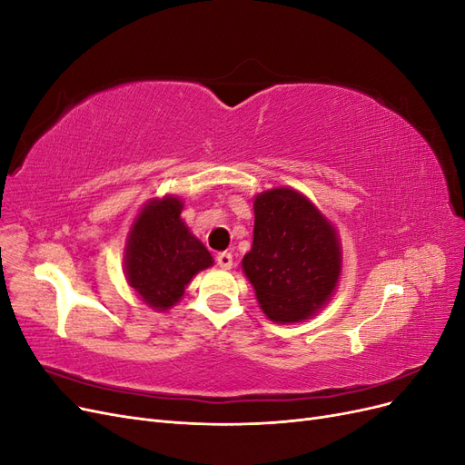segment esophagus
<instances>
[{"instance_id": "34e87169", "label": "esophagus", "mask_w": 465, "mask_h": 465, "mask_svg": "<svg viewBox=\"0 0 465 465\" xmlns=\"http://www.w3.org/2000/svg\"><path fill=\"white\" fill-rule=\"evenodd\" d=\"M217 263H219V267H223V270H231L232 256L229 254V252H221V254L217 256Z\"/></svg>"}]
</instances>
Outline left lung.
<instances>
[{"mask_svg": "<svg viewBox=\"0 0 465 465\" xmlns=\"http://www.w3.org/2000/svg\"><path fill=\"white\" fill-rule=\"evenodd\" d=\"M254 242L244 273L265 316L292 323L326 304L341 267L331 224L291 188L260 193L254 202Z\"/></svg>", "mask_w": 465, "mask_h": 465, "instance_id": "obj_1", "label": "left lung"}]
</instances>
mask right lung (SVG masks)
<instances>
[{
	"mask_svg": "<svg viewBox=\"0 0 465 465\" xmlns=\"http://www.w3.org/2000/svg\"><path fill=\"white\" fill-rule=\"evenodd\" d=\"M180 211L178 198L151 202L135 219L125 250L130 285L157 311L171 308L192 277L213 263L207 248L180 219Z\"/></svg>",
	"mask_w": 465,
	"mask_h": 465,
	"instance_id": "right-lung-1",
	"label": "right lung"
}]
</instances>
